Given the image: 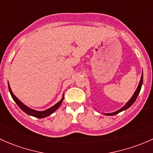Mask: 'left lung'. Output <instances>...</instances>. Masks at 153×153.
<instances>
[{
  "label": "left lung",
  "mask_w": 153,
  "mask_h": 153,
  "mask_svg": "<svg viewBox=\"0 0 153 153\" xmlns=\"http://www.w3.org/2000/svg\"><path fill=\"white\" fill-rule=\"evenodd\" d=\"M142 83H143V73H142V75H141V81H140L139 84H138V88H137L136 91H135V92L134 95H132V98H130V100H129V101H128L127 103H126V105L123 106V107L121 108V109H120L119 110L116 111V112H112V113H107V114H105V115H116V114L119 113V112H122V111L126 110V109H128V108H129V107H130V106H132V104H133V103L135 101V100H136V98H137V97H138V95H139L140 91H141V86H142Z\"/></svg>",
  "instance_id": "1"
}]
</instances>
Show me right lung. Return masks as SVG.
<instances>
[{
    "label": "right lung",
    "mask_w": 153,
    "mask_h": 153,
    "mask_svg": "<svg viewBox=\"0 0 153 153\" xmlns=\"http://www.w3.org/2000/svg\"><path fill=\"white\" fill-rule=\"evenodd\" d=\"M9 89H10V94H11V95H12V98H13L14 101H15V103L18 104V106H19V107L21 108V109H22L24 112H26V113L28 114V115H32V116H34V117H35V118H45V117L49 116V115H50L51 114L53 113V112H55V111L56 110V109H58L60 106H61V103H62L63 100H64V97H63V98L59 101V102L57 103L55 105L52 106V107L47 109V110L42 111V112H39V111L34 110V109H30V108L27 107V106L26 105H24V104H23V103L21 102L19 99H18V98H17V97L15 96V95L13 94V92H12V89H11L10 84H9Z\"/></svg>",
    "instance_id": "1"
}]
</instances>
